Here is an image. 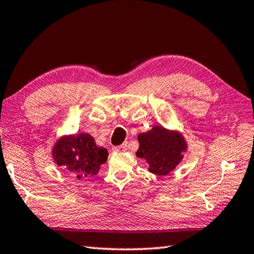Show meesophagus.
I'll return each instance as SVG.
<instances>
[{"instance_id":"esophagus-1","label":"esophagus","mask_w":254,"mask_h":254,"mask_svg":"<svg viewBox=\"0 0 254 254\" xmlns=\"http://www.w3.org/2000/svg\"><path fill=\"white\" fill-rule=\"evenodd\" d=\"M127 148V143H123L122 145H120V146H115L112 149L113 152H126Z\"/></svg>"}]
</instances>
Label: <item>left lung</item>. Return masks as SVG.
Instances as JSON below:
<instances>
[{
  "label": "left lung",
  "instance_id": "left-lung-1",
  "mask_svg": "<svg viewBox=\"0 0 254 254\" xmlns=\"http://www.w3.org/2000/svg\"><path fill=\"white\" fill-rule=\"evenodd\" d=\"M139 147L136 156L146 159L148 171L166 176L176 168L187 150V143L180 133L156 126L138 135Z\"/></svg>",
  "mask_w": 254,
  "mask_h": 254
}]
</instances>
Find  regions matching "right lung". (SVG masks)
I'll use <instances>...</instances> for the list:
<instances>
[{"label":"right lung","instance_id":"obj_1","mask_svg":"<svg viewBox=\"0 0 254 254\" xmlns=\"http://www.w3.org/2000/svg\"><path fill=\"white\" fill-rule=\"evenodd\" d=\"M55 163L68 170L79 180L98 174L100 166L108 158V150L97 146L94 137L86 133L63 136L52 149Z\"/></svg>","mask_w":254,"mask_h":254}]
</instances>
